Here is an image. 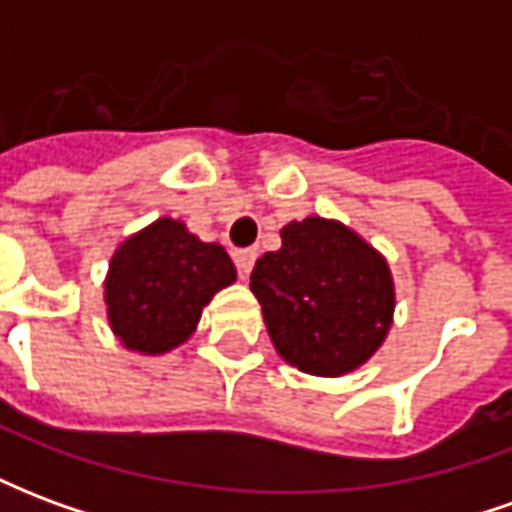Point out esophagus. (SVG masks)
<instances>
[{"mask_svg": "<svg viewBox=\"0 0 512 512\" xmlns=\"http://www.w3.org/2000/svg\"><path fill=\"white\" fill-rule=\"evenodd\" d=\"M233 260L235 266H238V271H241V277H249V271H252V266H255L257 260V252L255 249H235Z\"/></svg>", "mask_w": 512, "mask_h": 512, "instance_id": "obj_1", "label": "esophagus"}]
</instances>
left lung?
I'll return each instance as SVG.
<instances>
[{"label":"left lung","mask_w":512,"mask_h":512,"mask_svg":"<svg viewBox=\"0 0 512 512\" xmlns=\"http://www.w3.org/2000/svg\"><path fill=\"white\" fill-rule=\"evenodd\" d=\"M282 246L255 263L249 288L277 354L301 373L340 378L384 345L395 318L386 257L348 224L288 222Z\"/></svg>","instance_id":"obj_1"}]
</instances>
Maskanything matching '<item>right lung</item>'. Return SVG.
<instances>
[{
	"instance_id": "1",
	"label": "right lung",
	"mask_w": 512,
	"mask_h": 512,
	"mask_svg": "<svg viewBox=\"0 0 512 512\" xmlns=\"http://www.w3.org/2000/svg\"><path fill=\"white\" fill-rule=\"evenodd\" d=\"M224 246L161 216L117 246L104 279L106 321L123 348L161 356L197 332L202 310L235 282Z\"/></svg>"
}]
</instances>
